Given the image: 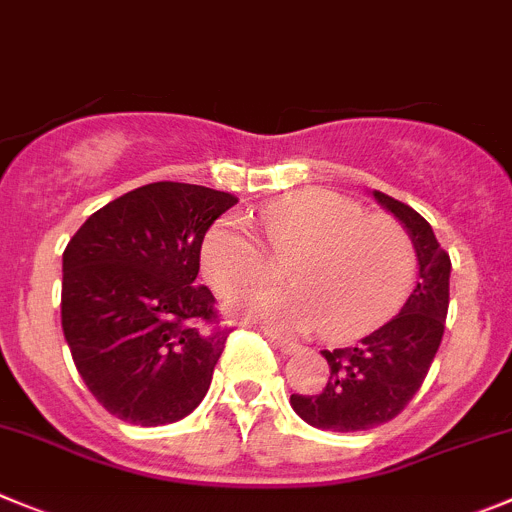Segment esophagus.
Instances as JSON below:
<instances>
[{
	"mask_svg": "<svg viewBox=\"0 0 512 512\" xmlns=\"http://www.w3.org/2000/svg\"><path fill=\"white\" fill-rule=\"evenodd\" d=\"M270 343L275 348H278L280 353H285V356H290V353H295V351H300V346L298 343H293V341H288V338H280V336H270Z\"/></svg>",
	"mask_w": 512,
	"mask_h": 512,
	"instance_id": "obj_1",
	"label": "esophagus"
}]
</instances>
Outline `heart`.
I'll return each mask as SVG.
<instances>
[{
  "mask_svg": "<svg viewBox=\"0 0 512 512\" xmlns=\"http://www.w3.org/2000/svg\"><path fill=\"white\" fill-rule=\"evenodd\" d=\"M267 250L290 257V288L240 303L255 321L280 331H310L348 341L391 318L414 283L417 255L407 229L384 214H366L336 191L303 189L257 212ZM202 272L224 298L245 295L270 275V262L247 219L229 214L209 229Z\"/></svg>",
  "mask_w": 512,
  "mask_h": 512,
  "instance_id": "heart-1",
  "label": "heart"
}]
</instances>
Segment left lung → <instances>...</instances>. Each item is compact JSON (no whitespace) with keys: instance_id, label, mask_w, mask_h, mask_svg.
I'll list each match as a JSON object with an SVG mask.
<instances>
[{"instance_id":"1","label":"left lung","mask_w":512,"mask_h":512,"mask_svg":"<svg viewBox=\"0 0 512 512\" xmlns=\"http://www.w3.org/2000/svg\"><path fill=\"white\" fill-rule=\"evenodd\" d=\"M374 199L399 219L417 252V288L399 315L348 348L321 351L328 384L321 394H293L290 407L303 422L331 432H364L391 422L422 386L444 333L450 308V255L439 247L427 219L407 204L374 191Z\"/></svg>"}]
</instances>
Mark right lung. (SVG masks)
Segmentation results:
<instances>
[{
    "mask_svg": "<svg viewBox=\"0 0 512 512\" xmlns=\"http://www.w3.org/2000/svg\"><path fill=\"white\" fill-rule=\"evenodd\" d=\"M237 199L179 181L138 186L90 214L62 252V333L90 394L138 427L202 404L229 331L197 283L204 234Z\"/></svg>",
    "mask_w": 512,
    "mask_h": 512,
    "instance_id": "add662e5",
    "label": "right lung"
}]
</instances>
